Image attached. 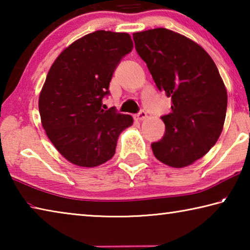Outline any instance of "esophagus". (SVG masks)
I'll use <instances>...</instances> for the list:
<instances>
[{"label":"esophagus","mask_w":250,"mask_h":250,"mask_svg":"<svg viewBox=\"0 0 250 250\" xmlns=\"http://www.w3.org/2000/svg\"><path fill=\"white\" fill-rule=\"evenodd\" d=\"M147 117V115H146V111H140L138 113V115H135L134 116V118H135V120H138V121H142V120H145L146 118Z\"/></svg>","instance_id":"esophagus-1"}]
</instances>
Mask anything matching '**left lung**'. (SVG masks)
<instances>
[{
    "instance_id": "8db88e82",
    "label": "left lung",
    "mask_w": 250,
    "mask_h": 250,
    "mask_svg": "<svg viewBox=\"0 0 250 250\" xmlns=\"http://www.w3.org/2000/svg\"><path fill=\"white\" fill-rule=\"evenodd\" d=\"M133 41L158 89L172 101L153 154L171 167L191 166L217 142L225 122L227 91L217 67L201 45L171 29L133 33Z\"/></svg>"
}]
</instances>
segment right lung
<instances>
[{"instance_id":"add662e5","label":"right lung","mask_w":250,"mask_h":250,"mask_svg":"<svg viewBox=\"0 0 250 250\" xmlns=\"http://www.w3.org/2000/svg\"><path fill=\"white\" fill-rule=\"evenodd\" d=\"M132 48L128 33L96 31L71 43L50 66L40 92L41 122L56 150L75 166L107 162L120 133L133 124L129 115L103 109L113 71Z\"/></svg>"}]
</instances>
